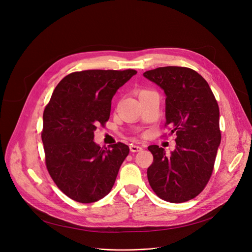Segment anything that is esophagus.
I'll return each mask as SVG.
<instances>
[{"instance_id":"34e87169","label":"esophagus","mask_w":252,"mask_h":252,"mask_svg":"<svg viewBox=\"0 0 252 252\" xmlns=\"http://www.w3.org/2000/svg\"><path fill=\"white\" fill-rule=\"evenodd\" d=\"M143 150L142 147L139 146H136V145H130V151H131L132 153H135V152H140V151Z\"/></svg>"}]
</instances>
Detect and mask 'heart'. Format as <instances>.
I'll list each match as a JSON object with an SVG mask.
<instances>
[{
    "label": "heart",
    "instance_id": "b5f03b06",
    "mask_svg": "<svg viewBox=\"0 0 252 252\" xmlns=\"http://www.w3.org/2000/svg\"><path fill=\"white\" fill-rule=\"evenodd\" d=\"M144 92H147V90H142V91L139 92V94H140V93H144Z\"/></svg>",
    "mask_w": 252,
    "mask_h": 252
}]
</instances>
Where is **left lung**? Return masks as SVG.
Instances as JSON below:
<instances>
[{
	"label": "left lung",
	"instance_id": "obj_1",
	"mask_svg": "<svg viewBox=\"0 0 252 252\" xmlns=\"http://www.w3.org/2000/svg\"><path fill=\"white\" fill-rule=\"evenodd\" d=\"M144 76L163 89L165 127L177 135L168 157L163 148L148 147L153 154L149 184L161 199L184 203L202 192L212 175L221 140L218 103L206 79L190 68L159 67Z\"/></svg>",
	"mask_w": 252,
	"mask_h": 252
}]
</instances>
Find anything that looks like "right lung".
Segmentation results:
<instances>
[{"mask_svg":"<svg viewBox=\"0 0 252 252\" xmlns=\"http://www.w3.org/2000/svg\"><path fill=\"white\" fill-rule=\"evenodd\" d=\"M134 74L133 69L72 72L58 84L44 108L46 168L58 188L75 202L94 203L108 194L129 154L123 143L101 148L93 139L97 126L109 119L118 89Z\"/></svg>","mask_w":252,"mask_h":252,"instance_id":"obj_1","label":"right lung"}]
</instances>
